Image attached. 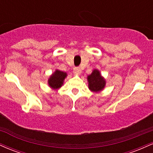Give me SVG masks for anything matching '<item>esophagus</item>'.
I'll return each instance as SVG.
<instances>
[{"instance_id": "esophagus-1", "label": "esophagus", "mask_w": 153, "mask_h": 153, "mask_svg": "<svg viewBox=\"0 0 153 153\" xmlns=\"http://www.w3.org/2000/svg\"><path fill=\"white\" fill-rule=\"evenodd\" d=\"M73 72H74V73H75V74L80 75L81 73V70L78 67H75V68H74V69H73Z\"/></svg>"}]
</instances>
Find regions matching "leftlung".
<instances>
[{
    "label": "left lung",
    "mask_w": 153,
    "mask_h": 153,
    "mask_svg": "<svg viewBox=\"0 0 153 153\" xmlns=\"http://www.w3.org/2000/svg\"><path fill=\"white\" fill-rule=\"evenodd\" d=\"M88 88L93 92H99L104 88L106 85L105 79L101 76L99 71L95 69L93 71L92 73L88 76Z\"/></svg>",
    "instance_id": "obj_1"
}]
</instances>
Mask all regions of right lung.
I'll list each match as a JSON object with an SVG mask.
<instances>
[{"label":"right lung","mask_w":153,"mask_h":153,"mask_svg":"<svg viewBox=\"0 0 153 153\" xmlns=\"http://www.w3.org/2000/svg\"><path fill=\"white\" fill-rule=\"evenodd\" d=\"M66 77V73L56 70L48 79L49 85L53 89H58L63 85V82Z\"/></svg>","instance_id":"add662e5"}]
</instances>
